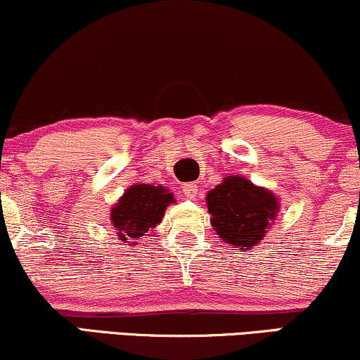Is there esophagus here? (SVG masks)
Masks as SVG:
<instances>
[{
	"label": "esophagus",
	"instance_id": "1",
	"mask_svg": "<svg viewBox=\"0 0 360 360\" xmlns=\"http://www.w3.org/2000/svg\"><path fill=\"white\" fill-rule=\"evenodd\" d=\"M183 194H184L188 199H194L195 195H198V186L193 184V183L186 184L184 188H183Z\"/></svg>",
	"mask_w": 360,
	"mask_h": 360
}]
</instances>
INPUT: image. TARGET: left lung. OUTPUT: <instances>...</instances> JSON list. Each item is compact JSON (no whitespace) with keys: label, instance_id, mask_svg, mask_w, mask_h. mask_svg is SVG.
<instances>
[{"label":"left lung","instance_id":"1","mask_svg":"<svg viewBox=\"0 0 360 360\" xmlns=\"http://www.w3.org/2000/svg\"><path fill=\"white\" fill-rule=\"evenodd\" d=\"M206 204L216 234L240 251L262 243L281 209L279 198L271 189L244 176H226L209 191Z\"/></svg>","mask_w":360,"mask_h":360}]
</instances>
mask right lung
<instances>
[{
    "label": "right lung",
    "instance_id": "right-lung-1",
    "mask_svg": "<svg viewBox=\"0 0 360 360\" xmlns=\"http://www.w3.org/2000/svg\"><path fill=\"white\" fill-rule=\"evenodd\" d=\"M176 199L165 186L133 184L111 207L109 221L122 245L138 248L144 236L165 217L167 206Z\"/></svg>",
    "mask_w": 360,
    "mask_h": 360
}]
</instances>
